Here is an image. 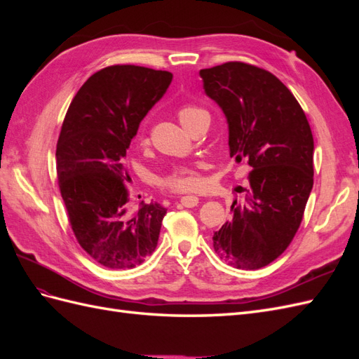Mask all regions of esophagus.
<instances>
[{
	"instance_id": "obj_1",
	"label": "esophagus",
	"mask_w": 359,
	"mask_h": 359,
	"mask_svg": "<svg viewBox=\"0 0 359 359\" xmlns=\"http://www.w3.org/2000/svg\"><path fill=\"white\" fill-rule=\"evenodd\" d=\"M180 202H181L182 206H187V208H193V206H196L199 203V198L198 196H182Z\"/></svg>"
}]
</instances>
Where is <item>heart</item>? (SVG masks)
<instances>
[{
    "label": "heart",
    "instance_id": "heart-1",
    "mask_svg": "<svg viewBox=\"0 0 359 359\" xmlns=\"http://www.w3.org/2000/svg\"><path fill=\"white\" fill-rule=\"evenodd\" d=\"M199 114H205L203 109L198 106H191V104H186L180 107L178 111V119L180 123L186 127L190 119H193ZM149 142V139L145 133V130H142L139 135V145L140 147H147ZM158 186L163 190L168 191H175V193H186V191H193L196 190L201 186V173L198 172V169L194 166H178L173 169L172 172H169L168 175L161 177L158 180Z\"/></svg>",
    "mask_w": 359,
    "mask_h": 359
}]
</instances>
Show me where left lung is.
Wrapping results in <instances>:
<instances>
[{"label":"left lung","mask_w":359,"mask_h":359,"mask_svg":"<svg viewBox=\"0 0 359 359\" xmlns=\"http://www.w3.org/2000/svg\"><path fill=\"white\" fill-rule=\"evenodd\" d=\"M199 74L226 116L231 157L252 166L248 186L235 189L243 201L214 232V250L235 268L266 266L292 243L313 189L310 124L287 86L264 69L232 61Z\"/></svg>","instance_id":"8db88e82"}]
</instances>
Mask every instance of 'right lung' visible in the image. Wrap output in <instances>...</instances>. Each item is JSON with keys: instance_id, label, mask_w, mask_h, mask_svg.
Wrapping results in <instances>:
<instances>
[{"instance_id": "add662e5", "label": "right lung", "mask_w": 359, "mask_h": 359, "mask_svg": "<svg viewBox=\"0 0 359 359\" xmlns=\"http://www.w3.org/2000/svg\"><path fill=\"white\" fill-rule=\"evenodd\" d=\"M172 78L139 66L106 67L81 86L64 118L55 154L60 191L76 240L106 268H135L157 247L166 208H132L124 158Z\"/></svg>"}]
</instances>
